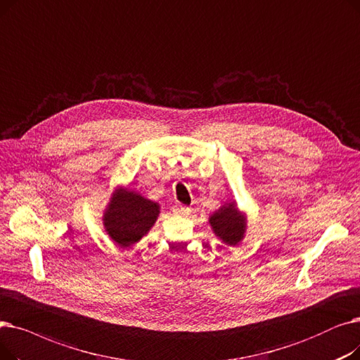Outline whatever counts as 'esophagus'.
I'll list each match as a JSON object with an SVG mask.
<instances>
[{
  "label": "esophagus",
  "mask_w": 360,
  "mask_h": 360,
  "mask_svg": "<svg viewBox=\"0 0 360 360\" xmlns=\"http://www.w3.org/2000/svg\"><path fill=\"white\" fill-rule=\"evenodd\" d=\"M173 212H174V214H179V215H187V214L191 212V208L184 207V205H181V203H177V205H174Z\"/></svg>",
  "instance_id": "1"
}]
</instances>
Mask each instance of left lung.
Instances as JSON below:
<instances>
[{
    "mask_svg": "<svg viewBox=\"0 0 360 360\" xmlns=\"http://www.w3.org/2000/svg\"><path fill=\"white\" fill-rule=\"evenodd\" d=\"M246 215L238 211L236 200L229 202L210 215V226L214 234L229 246H237L246 233Z\"/></svg>",
    "mask_w": 360,
    "mask_h": 360,
    "instance_id": "left-lung-1",
    "label": "left lung"
}]
</instances>
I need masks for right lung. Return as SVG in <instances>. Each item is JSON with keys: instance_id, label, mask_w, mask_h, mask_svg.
Listing matches in <instances>:
<instances>
[{"instance_id": "add662e5", "label": "right lung", "mask_w": 360, "mask_h": 360, "mask_svg": "<svg viewBox=\"0 0 360 360\" xmlns=\"http://www.w3.org/2000/svg\"><path fill=\"white\" fill-rule=\"evenodd\" d=\"M158 215L157 202L127 187H117L104 211L102 224L114 243L120 248H130L148 234Z\"/></svg>"}]
</instances>
